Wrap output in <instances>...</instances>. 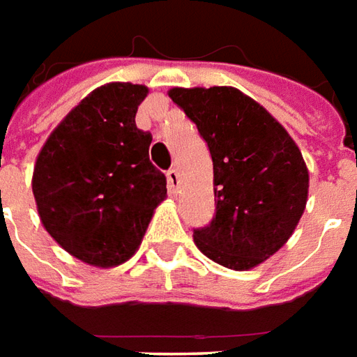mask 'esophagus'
<instances>
[{
	"label": "esophagus",
	"instance_id": "1",
	"mask_svg": "<svg viewBox=\"0 0 357 357\" xmlns=\"http://www.w3.org/2000/svg\"><path fill=\"white\" fill-rule=\"evenodd\" d=\"M167 183H169V190L176 194V190H178V171L176 169H169L167 171Z\"/></svg>",
	"mask_w": 357,
	"mask_h": 357
}]
</instances>
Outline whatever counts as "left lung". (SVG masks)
<instances>
[{
    "label": "left lung",
    "instance_id": "8db88e82",
    "mask_svg": "<svg viewBox=\"0 0 357 357\" xmlns=\"http://www.w3.org/2000/svg\"><path fill=\"white\" fill-rule=\"evenodd\" d=\"M169 98L198 126L213 161L215 215L194 229V242L229 269H252L287 244L304 213V158L277 119L236 88H173Z\"/></svg>",
    "mask_w": 357,
    "mask_h": 357
}]
</instances>
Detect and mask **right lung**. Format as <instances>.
Here are the masks:
<instances>
[{"mask_svg":"<svg viewBox=\"0 0 357 357\" xmlns=\"http://www.w3.org/2000/svg\"><path fill=\"white\" fill-rule=\"evenodd\" d=\"M148 88L111 82L88 93L38 153L32 192L45 231L96 267L130 259L167 178L151 165V134L136 126Z\"/></svg>","mask_w":357,"mask_h":357,"instance_id":"obj_1","label":"right lung"}]
</instances>
